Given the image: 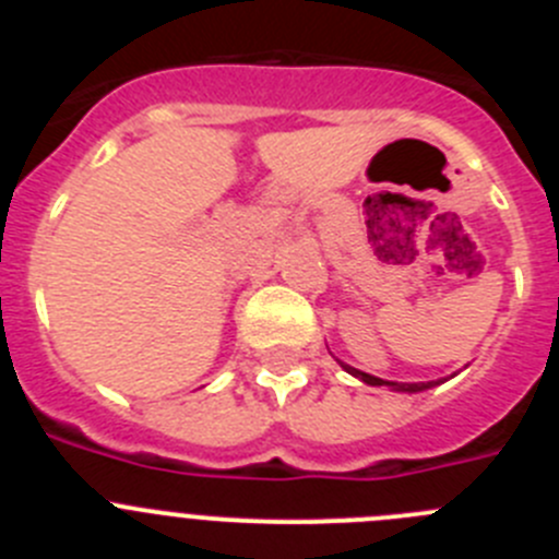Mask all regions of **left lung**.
I'll list each match as a JSON object with an SVG mask.
<instances>
[{
    "mask_svg": "<svg viewBox=\"0 0 559 559\" xmlns=\"http://www.w3.org/2000/svg\"><path fill=\"white\" fill-rule=\"evenodd\" d=\"M341 367L347 369L349 374H355L358 380H364V383H369V386H389V389H394V392H423V389L433 386V380L431 383H397V380H383V378H374V374L360 372V369L347 367V364H341Z\"/></svg>",
    "mask_w": 559,
    "mask_h": 559,
    "instance_id": "obj_1",
    "label": "left lung"
}]
</instances>
